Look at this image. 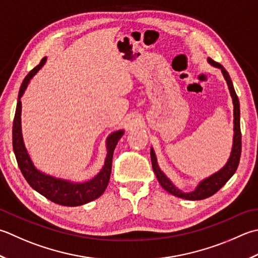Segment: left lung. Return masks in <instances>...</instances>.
I'll list each match as a JSON object with an SVG mask.
<instances>
[{
    "mask_svg": "<svg viewBox=\"0 0 258 258\" xmlns=\"http://www.w3.org/2000/svg\"><path fill=\"white\" fill-rule=\"evenodd\" d=\"M208 61L215 66V67H218L223 72L224 77L228 85V88L230 90V95L233 97V103H234V144H233V151H231L230 158L228 162L221 169L219 172L215 173L211 175L210 178L204 180L201 182L198 188H197L192 192L184 194L181 192L179 189H176L175 186L171 183V181L166 178L165 174L159 169L158 163H156V158L153 152V150H151V160H152V165H153V171L156 174V178H158L160 184L163 186L168 192L173 195L175 197H179V198L186 199V200H203L206 198H209L213 195H215L217 191H218L221 186L226 184L227 181H228L233 174L236 172L237 168H238L239 160H240V153H241V132H240V122H239V100L237 97L236 92L234 89L233 83H231V79L229 77L227 70L221 66L219 62H216L213 59H208Z\"/></svg>",
    "mask_w": 258,
    "mask_h": 258,
    "instance_id": "obj_1",
    "label": "left lung"
}]
</instances>
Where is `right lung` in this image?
<instances>
[{"label": "right lung", "instance_id": "right-lung-1", "mask_svg": "<svg viewBox=\"0 0 258 258\" xmlns=\"http://www.w3.org/2000/svg\"><path fill=\"white\" fill-rule=\"evenodd\" d=\"M45 58H43L37 67H34L27 75V77L24 78L21 85V88H20L17 109H15V115L13 119V151L15 158H17L18 165L20 170H21L23 176L35 191H38L40 195H42L54 204L67 207L82 206L97 199L98 197L103 195L106 186H107L110 172H112L113 153L118 140L122 138L123 131H118V132H115L112 135H109V138L107 139V158H106L104 168L94 179L88 181V182L70 183L67 182V181L54 179L52 176L45 175L39 172L38 170H35L32 162L29 159V155L27 154V151H25L22 142L21 123H20V115H21V100H20V98H21L25 88H27L30 79L38 73V70L42 67Z\"/></svg>", "mask_w": 258, "mask_h": 258}]
</instances>
